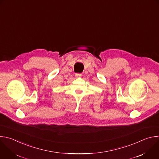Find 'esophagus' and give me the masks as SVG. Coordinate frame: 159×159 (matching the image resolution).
<instances>
[{"mask_svg":"<svg viewBox=\"0 0 159 159\" xmlns=\"http://www.w3.org/2000/svg\"><path fill=\"white\" fill-rule=\"evenodd\" d=\"M82 76L81 74H75V77H80Z\"/></svg>","mask_w":159,"mask_h":159,"instance_id":"34e87169","label":"esophagus"}]
</instances>
